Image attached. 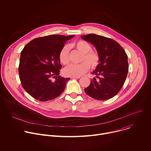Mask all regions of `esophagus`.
Instances as JSON below:
<instances>
[{"label": "esophagus", "instance_id": "obj_1", "mask_svg": "<svg viewBox=\"0 0 151 151\" xmlns=\"http://www.w3.org/2000/svg\"><path fill=\"white\" fill-rule=\"evenodd\" d=\"M81 77L80 76H77V77H71V78L72 79H79V78H80Z\"/></svg>", "mask_w": 151, "mask_h": 151}]
</instances>
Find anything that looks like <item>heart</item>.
<instances>
[{
    "label": "heart",
    "instance_id": "1",
    "mask_svg": "<svg viewBox=\"0 0 151 151\" xmlns=\"http://www.w3.org/2000/svg\"><path fill=\"white\" fill-rule=\"evenodd\" d=\"M74 47L83 54L80 64H70L63 70V73L66 76L71 77L80 76L87 72L91 66L94 69L98 66L100 63V56L96 52L92 50L91 45L87 42L79 40ZM59 59L60 62L66 65L70 62L69 47L68 45L64 46L59 53Z\"/></svg>",
    "mask_w": 151,
    "mask_h": 151
}]
</instances>
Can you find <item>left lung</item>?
Wrapping results in <instances>:
<instances>
[{
  "mask_svg": "<svg viewBox=\"0 0 151 151\" xmlns=\"http://www.w3.org/2000/svg\"><path fill=\"white\" fill-rule=\"evenodd\" d=\"M90 42L100 56V63L92 73L96 78L84 91L91 97L99 100L112 98L122 88L128 72V56L115 40L96 34L82 35Z\"/></svg>",
  "mask_w": 151,
  "mask_h": 151,
  "instance_id": "1",
  "label": "left lung"
}]
</instances>
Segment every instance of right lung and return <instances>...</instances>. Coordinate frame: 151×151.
I'll list each match as a JSON object with an SVG mask.
<instances>
[{"instance_id": "1", "label": "right lung", "mask_w": 151, "mask_h": 151, "mask_svg": "<svg viewBox=\"0 0 151 151\" xmlns=\"http://www.w3.org/2000/svg\"><path fill=\"white\" fill-rule=\"evenodd\" d=\"M75 35H52L33 39L21 52L18 72L23 88L34 99L46 101L55 99L65 89L70 78L60 76L59 53ZM52 78H55L52 81Z\"/></svg>"}]
</instances>
